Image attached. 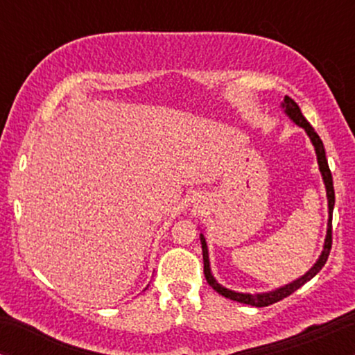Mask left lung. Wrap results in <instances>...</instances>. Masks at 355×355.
<instances>
[{"label":"left lung","instance_id":"obj_1","mask_svg":"<svg viewBox=\"0 0 355 355\" xmlns=\"http://www.w3.org/2000/svg\"><path fill=\"white\" fill-rule=\"evenodd\" d=\"M282 107L285 108V113H287L288 118H291V120L294 121V123H297L299 126H302L305 132H307L309 138H311L313 148H315V153H317V164H319V170H320V173H322V178H324L325 190H327V200H329L327 235H325L324 250H322L319 260H317V262L313 263V267L307 272V274L300 277V279L294 280V282L284 285V287L275 288V291H272V292H263V294H240V292L229 291V288H225V287H223V285H220L217 280L214 279V275H211V272H210L209 248H207L205 237H203V234H200L202 254H203V274H205L207 282H209L211 287H214V291H217L220 295L227 297V299H230V300H237V302H240V304L254 305V307H267V305H272V304L279 302V300L285 299V297L294 294L297 288H300L305 282H309V280L313 279V277L319 274V272L322 270V267H324L325 262H327L329 254H331V248H332V211H334V203H336V193H334L332 173H331V168H329L327 158H325L324 144H322L320 137L317 135L315 130L312 128V125L309 123L307 120H305V116L302 115V112H300L299 105H297L295 101L291 98V96H285Z\"/></svg>","mask_w":355,"mask_h":355}]
</instances>
